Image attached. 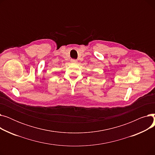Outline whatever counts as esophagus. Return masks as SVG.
Listing matches in <instances>:
<instances>
[{"mask_svg": "<svg viewBox=\"0 0 155 155\" xmlns=\"http://www.w3.org/2000/svg\"><path fill=\"white\" fill-rule=\"evenodd\" d=\"M77 60H76V59H71V63H77Z\"/></svg>", "mask_w": 155, "mask_h": 155, "instance_id": "obj_1", "label": "esophagus"}]
</instances>
